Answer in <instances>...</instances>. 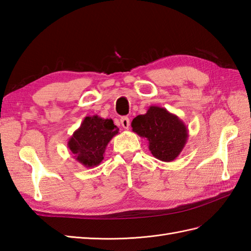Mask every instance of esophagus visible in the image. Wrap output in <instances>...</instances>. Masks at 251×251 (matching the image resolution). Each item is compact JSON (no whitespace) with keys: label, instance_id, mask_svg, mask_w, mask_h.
<instances>
[{"label":"esophagus","instance_id":"34e87169","mask_svg":"<svg viewBox=\"0 0 251 251\" xmlns=\"http://www.w3.org/2000/svg\"><path fill=\"white\" fill-rule=\"evenodd\" d=\"M121 125H122V127L124 128V129H128V128H129V126H130L129 118H127V117L121 118Z\"/></svg>","mask_w":251,"mask_h":251}]
</instances>
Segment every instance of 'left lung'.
I'll use <instances>...</instances> for the list:
<instances>
[{"mask_svg":"<svg viewBox=\"0 0 251 251\" xmlns=\"http://www.w3.org/2000/svg\"><path fill=\"white\" fill-rule=\"evenodd\" d=\"M132 131L149 141L151 155L164 162H171L179 156L189 138V130L176 114L165 108L151 106L145 114L131 122Z\"/></svg>","mask_w":251,"mask_h":251,"instance_id":"obj_1","label":"left lung"}]
</instances>
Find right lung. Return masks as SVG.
Segmentation results:
<instances>
[{
	"label": "right lung",
	"mask_w": 251,
	"mask_h": 251,
	"mask_svg": "<svg viewBox=\"0 0 251 251\" xmlns=\"http://www.w3.org/2000/svg\"><path fill=\"white\" fill-rule=\"evenodd\" d=\"M118 133L119 128L111 119L89 115L69 139L68 147L77 162L85 168H94L102 161L108 143Z\"/></svg>",
	"instance_id": "right-lung-1"
}]
</instances>
